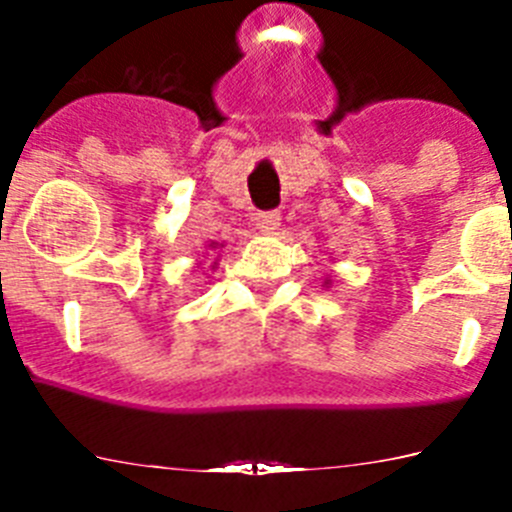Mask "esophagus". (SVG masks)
I'll return each mask as SVG.
<instances>
[{
  "mask_svg": "<svg viewBox=\"0 0 512 512\" xmlns=\"http://www.w3.org/2000/svg\"><path fill=\"white\" fill-rule=\"evenodd\" d=\"M279 220H282V215H279L277 210H269V212H259L256 215V228L259 230H277L279 228Z\"/></svg>",
  "mask_w": 512,
  "mask_h": 512,
  "instance_id": "1",
  "label": "esophagus"
}]
</instances>
